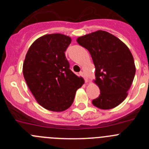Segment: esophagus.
I'll return each mask as SVG.
<instances>
[{
  "instance_id": "1",
  "label": "esophagus",
  "mask_w": 149,
  "mask_h": 149,
  "mask_svg": "<svg viewBox=\"0 0 149 149\" xmlns=\"http://www.w3.org/2000/svg\"><path fill=\"white\" fill-rule=\"evenodd\" d=\"M80 75L82 76V77H84V80H85V83H86V84H87V83L89 82V81H88V77H87V76H86V74H85L84 73V72H80Z\"/></svg>"
}]
</instances>
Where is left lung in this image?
Instances as JSON below:
<instances>
[{"label":"left lung","mask_w":149,"mask_h":149,"mask_svg":"<svg viewBox=\"0 0 149 149\" xmlns=\"http://www.w3.org/2000/svg\"><path fill=\"white\" fill-rule=\"evenodd\" d=\"M80 45L89 51L95 67L94 83L100 95L93 104L110 110L120 104L127 96L136 67L131 51L119 38L104 30L80 36Z\"/></svg>","instance_id":"8db88e82"}]
</instances>
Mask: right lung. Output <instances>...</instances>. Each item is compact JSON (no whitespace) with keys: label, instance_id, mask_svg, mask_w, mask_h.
Segmentation results:
<instances>
[{"label":"right lung","instance_id":"add662e5","mask_svg":"<svg viewBox=\"0 0 149 149\" xmlns=\"http://www.w3.org/2000/svg\"><path fill=\"white\" fill-rule=\"evenodd\" d=\"M71 42V37L63 34H46L30 45L24 61V77L30 92L50 111L69 108L84 83L69 69L65 51Z\"/></svg>","mask_w":149,"mask_h":149}]
</instances>
